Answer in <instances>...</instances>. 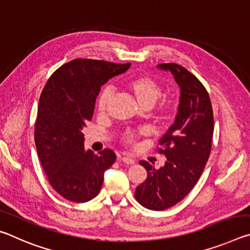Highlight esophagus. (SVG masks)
Masks as SVG:
<instances>
[{"label":"esophagus","mask_w":250,"mask_h":250,"mask_svg":"<svg viewBox=\"0 0 250 250\" xmlns=\"http://www.w3.org/2000/svg\"><path fill=\"white\" fill-rule=\"evenodd\" d=\"M121 161L125 164H134V160L132 158H130V156H122L121 158Z\"/></svg>","instance_id":"1"}]
</instances>
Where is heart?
I'll return each instance as SVG.
<instances>
[{"mask_svg":"<svg viewBox=\"0 0 250 250\" xmlns=\"http://www.w3.org/2000/svg\"><path fill=\"white\" fill-rule=\"evenodd\" d=\"M125 87L129 91L132 92L139 104L145 108L153 105L162 94L161 84L150 76H137V77L131 78L126 82ZM111 97L112 90L108 86L100 91L98 98H97V110L99 113H104L107 111ZM176 105L172 100L164 99L155 105L153 113L156 119H167L174 113ZM137 137L138 133L135 132H125L122 135V141L128 146H133Z\"/></svg>","mask_w":250,"mask_h":250,"instance_id":"heart-1","label":"heart"}]
</instances>
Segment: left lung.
Listing matches in <instances>:
<instances>
[{"instance_id": "8db88e82", "label": "left lung", "mask_w": 250, "mask_h": 250, "mask_svg": "<svg viewBox=\"0 0 250 250\" xmlns=\"http://www.w3.org/2000/svg\"><path fill=\"white\" fill-rule=\"evenodd\" d=\"M158 68L171 71L181 89L174 124L160 139L159 153L167 162L159 170L140 161L146 180L135 188V200L152 210L174 206L191 192L200 180L209 158L214 132V117L208 92L189 71L174 62Z\"/></svg>"}]
</instances>
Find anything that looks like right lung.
<instances>
[{
  "mask_svg": "<svg viewBox=\"0 0 250 250\" xmlns=\"http://www.w3.org/2000/svg\"><path fill=\"white\" fill-rule=\"evenodd\" d=\"M130 64L74 59L55 71L42 91L35 124L37 154L52 188L75 203L98 195L115 152L86 151L83 129L94 115L100 88Z\"/></svg>",
  "mask_w": 250,
  "mask_h": 250,
  "instance_id": "add662e5",
  "label": "right lung"
}]
</instances>
